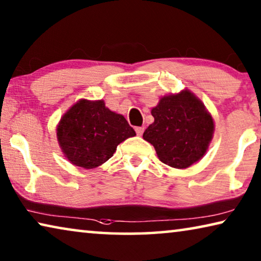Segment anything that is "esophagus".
Masks as SVG:
<instances>
[{
    "mask_svg": "<svg viewBox=\"0 0 261 261\" xmlns=\"http://www.w3.org/2000/svg\"><path fill=\"white\" fill-rule=\"evenodd\" d=\"M143 130H144V127H143V126H141V127H135L136 134L140 135V136H141V135L143 134Z\"/></svg>",
    "mask_w": 261,
    "mask_h": 261,
    "instance_id": "34e87169",
    "label": "esophagus"
}]
</instances>
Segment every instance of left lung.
<instances>
[{
	"label": "left lung",
	"mask_w": 261,
	"mask_h": 261,
	"mask_svg": "<svg viewBox=\"0 0 261 261\" xmlns=\"http://www.w3.org/2000/svg\"><path fill=\"white\" fill-rule=\"evenodd\" d=\"M154 122L143 139L155 148L160 161L186 169L206 153L214 136V119L190 91L164 95L151 110Z\"/></svg>",
	"instance_id": "left-lung-1"
}]
</instances>
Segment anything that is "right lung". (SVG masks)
Instances as JSON below:
<instances>
[{"mask_svg": "<svg viewBox=\"0 0 261 261\" xmlns=\"http://www.w3.org/2000/svg\"><path fill=\"white\" fill-rule=\"evenodd\" d=\"M134 135L123 115L108 110L103 100H79L57 126L58 143L65 158L85 169L101 166L113 156L119 143Z\"/></svg>", "mask_w": 261, "mask_h": 261, "instance_id": "1", "label": "right lung"}]
</instances>
